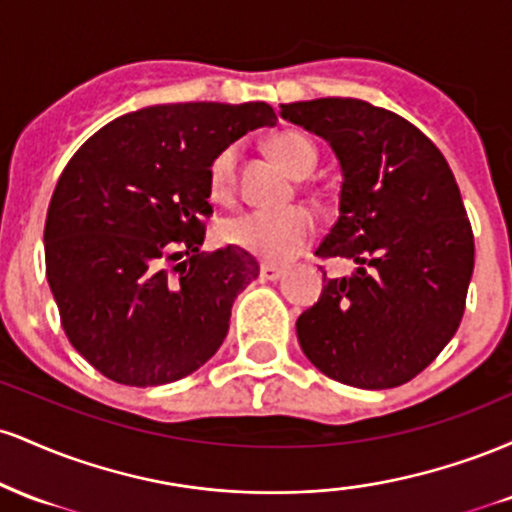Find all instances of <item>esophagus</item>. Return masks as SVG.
Masks as SVG:
<instances>
[{"label": "esophagus", "mask_w": 512, "mask_h": 512, "mask_svg": "<svg viewBox=\"0 0 512 512\" xmlns=\"http://www.w3.org/2000/svg\"><path fill=\"white\" fill-rule=\"evenodd\" d=\"M284 276V269L276 267V264H262L260 267V279L262 281H279Z\"/></svg>", "instance_id": "1"}]
</instances>
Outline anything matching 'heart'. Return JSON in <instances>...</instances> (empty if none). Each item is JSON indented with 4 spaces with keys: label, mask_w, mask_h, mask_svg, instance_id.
<instances>
[{
    "label": "heart",
    "mask_w": 512,
    "mask_h": 512,
    "mask_svg": "<svg viewBox=\"0 0 512 512\" xmlns=\"http://www.w3.org/2000/svg\"><path fill=\"white\" fill-rule=\"evenodd\" d=\"M269 151L291 175L305 178L315 168V146L296 132H281L269 142ZM236 178V149H223L211 161L209 190L214 199H231ZM315 236V216L303 207L281 211H245L221 223V238L267 264L291 262Z\"/></svg>",
    "instance_id": "b5f03b06"
}]
</instances>
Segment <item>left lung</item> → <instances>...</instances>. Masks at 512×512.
<instances>
[{"label": "left lung", "mask_w": 512, "mask_h": 512, "mask_svg": "<svg viewBox=\"0 0 512 512\" xmlns=\"http://www.w3.org/2000/svg\"><path fill=\"white\" fill-rule=\"evenodd\" d=\"M281 117L332 146L342 170L339 219L317 257L356 264L325 279L296 320L303 354L337 383H409L460 327L474 236L460 187L421 129L356 98L281 105Z\"/></svg>", "instance_id": "8db88e82"}]
</instances>
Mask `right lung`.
Instances as JSON below:
<instances>
[{"mask_svg":"<svg viewBox=\"0 0 512 512\" xmlns=\"http://www.w3.org/2000/svg\"><path fill=\"white\" fill-rule=\"evenodd\" d=\"M274 122L267 103L149 105L98 129L67 163L45 221L48 284L69 342L105 378L175 383L219 351L260 264L233 245L199 252L209 168Z\"/></svg>","mask_w":512,"mask_h":512,"instance_id":"obj_1","label":"right lung"}]
</instances>
